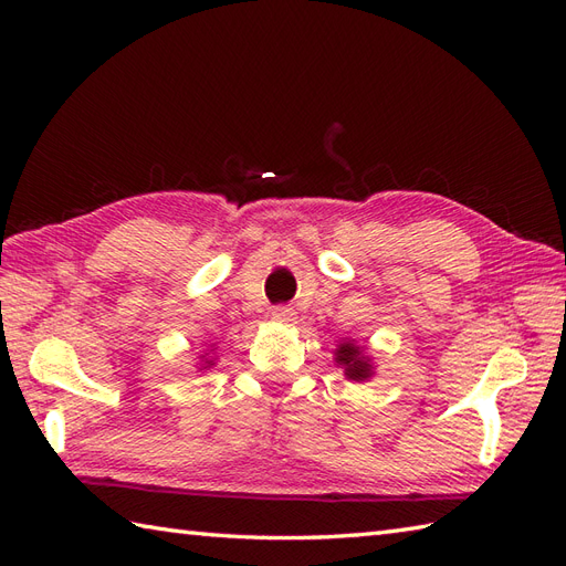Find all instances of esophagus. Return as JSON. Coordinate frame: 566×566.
<instances>
[{
    "mask_svg": "<svg viewBox=\"0 0 566 566\" xmlns=\"http://www.w3.org/2000/svg\"><path fill=\"white\" fill-rule=\"evenodd\" d=\"M271 318L276 321V323H285V325H290V323H295L297 312H295V310H290V306H276V310L271 312Z\"/></svg>",
    "mask_w": 566,
    "mask_h": 566,
    "instance_id": "obj_1",
    "label": "esophagus"
}]
</instances>
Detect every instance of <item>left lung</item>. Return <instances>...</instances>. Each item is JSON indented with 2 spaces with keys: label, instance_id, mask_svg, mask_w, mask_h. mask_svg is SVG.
Instances as JSON below:
<instances>
[{
  "label": "left lung",
  "instance_id": "1",
  "mask_svg": "<svg viewBox=\"0 0 566 566\" xmlns=\"http://www.w3.org/2000/svg\"><path fill=\"white\" fill-rule=\"evenodd\" d=\"M335 364L339 368H345L347 380L364 382V380L373 378V361L366 356V349L358 347L354 339L339 342L337 352H335Z\"/></svg>",
  "mask_w": 566,
  "mask_h": 566
}]
</instances>
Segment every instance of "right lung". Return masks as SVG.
I'll return each instance as SVG.
<instances>
[{
	"instance_id": "1",
	"label": "right lung",
	"mask_w": 566,
	"mask_h": 566,
	"mask_svg": "<svg viewBox=\"0 0 566 566\" xmlns=\"http://www.w3.org/2000/svg\"><path fill=\"white\" fill-rule=\"evenodd\" d=\"M210 366H214V364H212V361H210V358H208V361H205V364L200 366V370H205V368H210Z\"/></svg>"
}]
</instances>
